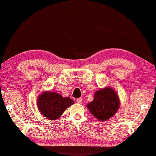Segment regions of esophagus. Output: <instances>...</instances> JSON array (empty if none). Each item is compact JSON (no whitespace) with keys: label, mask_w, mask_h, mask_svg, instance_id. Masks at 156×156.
<instances>
[{"label":"esophagus","mask_w":156,"mask_h":156,"mask_svg":"<svg viewBox=\"0 0 156 156\" xmlns=\"http://www.w3.org/2000/svg\"><path fill=\"white\" fill-rule=\"evenodd\" d=\"M81 101H82V98H77V99L76 100V102L78 103V104H81Z\"/></svg>","instance_id":"34e87169"}]
</instances>
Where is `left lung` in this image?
<instances>
[{
	"mask_svg": "<svg viewBox=\"0 0 156 156\" xmlns=\"http://www.w3.org/2000/svg\"><path fill=\"white\" fill-rule=\"evenodd\" d=\"M120 101L116 91L110 87H105L95 93L94 99L87 107L95 118L105 121L112 117L118 111Z\"/></svg>",
	"mask_w": 156,
	"mask_h": 156,
	"instance_id": "left-lung-1",
	"label": "left lung"
}]
</instances>
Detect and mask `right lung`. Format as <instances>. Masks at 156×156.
I'll return each instance as SVG.
<instances>
[{"mask_svg": "<svg viewBox=\"0 0 156 156\" xmlns=\"http://www.w3.org/2000/svg\"><path fill=\"white\" fill-rule=\"evenodd\" d=\"M73 103V100L69 97L63 98L60 94L51 91L43 92L37 100L38 110L49 120L58 119Z\"/></svg>", "mask_w": 156, "mask_h": 156, "instance_id": "1", "label": "right lung"}]
</instances>
